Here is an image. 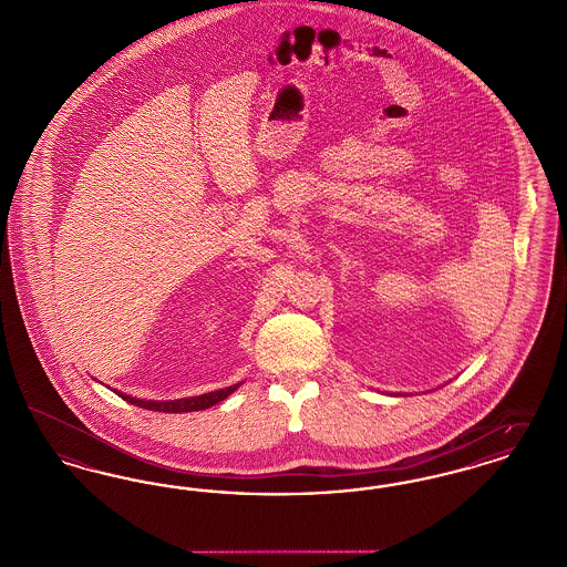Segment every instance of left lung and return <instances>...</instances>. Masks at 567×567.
Here are the masks:
<instances>
[{
    "instance_id": "1",
    "label": "left lung",
    "mask_w": 567,
    "mask_h": 567,
    "mask_svg": "<svg viewBox=\"0 0 567 567\" xmlns=\"http://www.w3.org/2000/svg\"><path fill=\"white\" fill-rule=\"evenodd\" d=\"M398 395H402V393H398Z\"/></svg>"
}]
</instances>
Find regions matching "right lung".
<instances>
[{
    "mask_svg": "<svg viewBox=\"0 0 567 567\" xmlns=\"http://www.w3.org/2000/svg\"><path fill=\"white\" fill-rule=\"evenodd\" d=\"M238 384H231L227 389H218V391H210V393H204V395H195V398H181V400H167V402H157V400H140L134 395H127V393H121L116 389H112L118 398H123L125 402L130 404L140 405V408H146V410H155V412H197V410H206L210 405L218 404L223 400H227L238 386Z\"/></svg>",
    "mask_w": 567,
    "mask_h": 567,
    "instance_id": "add662e5",
    "label": "right lung"
}]
</instances>
